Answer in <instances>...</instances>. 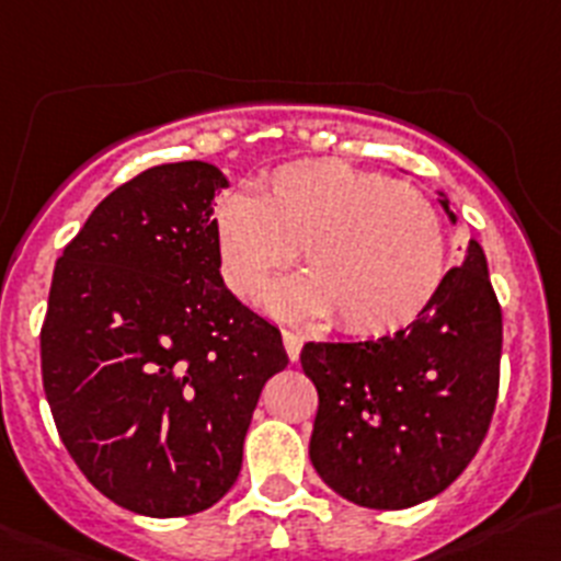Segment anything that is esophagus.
Masks as SVG:
<instances>
[{"label": "esophagus", "mask_w": 561, "mask_h": 561, "mask_svg": "<svg viewBox=\"0 0 561 561\" xmlns=\"http://www.w3.org/2000/svg\"><path fill=\"white\" fill-rule=\"evenodd\" d=\"M284 347L289 353L291 362H297L300 356V347H302V333L300 331H284Z\"/></svg>", "instance_id": "esophagus-1"}]
</instances>
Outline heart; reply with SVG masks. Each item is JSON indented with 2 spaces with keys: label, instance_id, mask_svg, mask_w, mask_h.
Instances as JSON below:
<instances>
[{
  "label": "heart",
  "instance_id": "b5f03b06",
  "mask_svg": "<svg viewBox=\"0 0 561 561\" xmlns=\"http://www.w3.org/2000/svg\"><path fill=\"white\" fill-rule=\"evenodd\" d=\"M219 272L261 302L300 250L306 275L266 297L286 317H325L351 336H383L423 314L445 277L448 241L420 188L344 161L277 167L255 192L214 210Z\"/></svg>",
  "mask_w": 561,
  "mask_h": 561
}]
</instances>
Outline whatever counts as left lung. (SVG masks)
Masks as SVG:
<instances>
[{
	"mask_svg": "<svg viewBox=\"0 0 561 561\" xmlns=\"http://www.w3.org/2000/svg\"><path fill=\"white\" fill-rule=\"evenodd\" d=\"M501 344V302L476 241L394 336L302 344L320 398L308 442L320 479L367 508H409L448 490L490 431Z\"/></svg>",
	"mask_w": 561,
	"mask_h": 561,
	"instance_id": "obj_1",
	"label": "left lung"
}]
</instances>
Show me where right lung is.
<instances>
[{"label": "right lung", "mask_w": 561, "mask_h": 561, "mask_svg": "<svg viewBox=\"0 0 561 561\" xmlns=\"http://www.w3.org/2000/svg\"><path fill=\"white\" fill-rule=\"evenodd\" d=\"M203 161L107 194L55 264L41 375L82 476L147 517L194 515L233 486L255 403L289 364L280 331L219 275Z\"/></svg>", "instance_id": "add662e5"}]
</instances>
